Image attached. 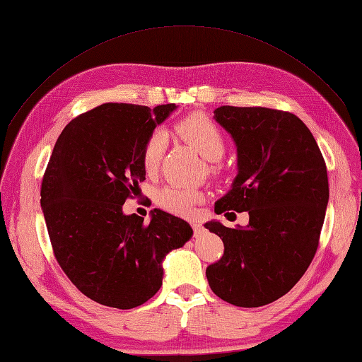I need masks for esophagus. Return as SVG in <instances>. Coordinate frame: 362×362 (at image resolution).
<instances>
[{"instance_id":"1","label":"esophagus","mask_w":362,"mask_h":362,"mask_svg":"<svg viewBox=\"0 0 362 362\" xmlns=\"http://www.w3.org/2000/svg\"><path fill=\"white\" fill-rule=\"evenodd\" d=\"M192 228H193V233H195V236H199L204 233V227H202V224L199 221H192Z\"/></svg>"}]
</instances>
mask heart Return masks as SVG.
Masks as SVG:
<instances>
[{
    "instance_id": "b5f03b06",
    "label": "heart",
    "mask_w": 362,
    "mask_h": 362,
    "mask_svg": "<svg viewBox=\"0 0 362 362\" xmlns=\"http://www.w3.org/2000/svg\"><path fill=\"white\" fill-rule=\"evenodd\" d=\"M175 130L206 160L219 161L223 158L226 152V139L214 121L202 117V115H192V117L181 121L180 124H176ZM165 147L167 135L164 130H155L146 139L143 152H141V163H143V169L148 175L158 170ZM201 199V192L180 186H167L161 189L156 197L158 204L164 210L182 216L193 214V209Z\"/></svg>"
}]
</instances>
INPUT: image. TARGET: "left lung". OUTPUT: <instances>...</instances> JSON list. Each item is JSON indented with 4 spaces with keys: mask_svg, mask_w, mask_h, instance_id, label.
Returning a JSON list of instances; mask_svg holds the SVG:
<instances>
[{
    "mask_svg": "<svg viewBox=\"0 0 362 362\" xmlns=\"http://www.w3.org/2000/svg\"><path fill=\"white\" fill-rule=\"evenodd\" d=\"M214 113L238 155L232 187L215 211H249V224H204L224 243L223 258L206 276L227 303L266 305L301 279L318 249L329 202L327 167L312 132L293 113L233 105Z\"/></svg>",
    "mask_w": 362,
    "mask_h": 362,
    "instance_id": "1",
    "label": "left lung"
}]
</instances>
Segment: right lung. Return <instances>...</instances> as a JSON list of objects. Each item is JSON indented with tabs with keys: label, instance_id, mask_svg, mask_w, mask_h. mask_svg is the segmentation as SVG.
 <instances>
[{
	"label": "right lung",
	"instance_id": "obj_1",
	"mask_svg": "<svg viewBox=\"0 0 362 362\" xmlns=\"http://www.w3.org/2000/svg\"><path fill=\"white\" fill-rule=\"evenodd\" d=\"M178 107L107 103L61 132L41 184V209L61 269L79 292L115 308H134L163 286L165 255L182 247L187 221L153 209L151 223L122 204L146 180L141 152Z\"/></svg>",
	"mask_w": 362,
	"mask_h": 362
}]
</instances>
